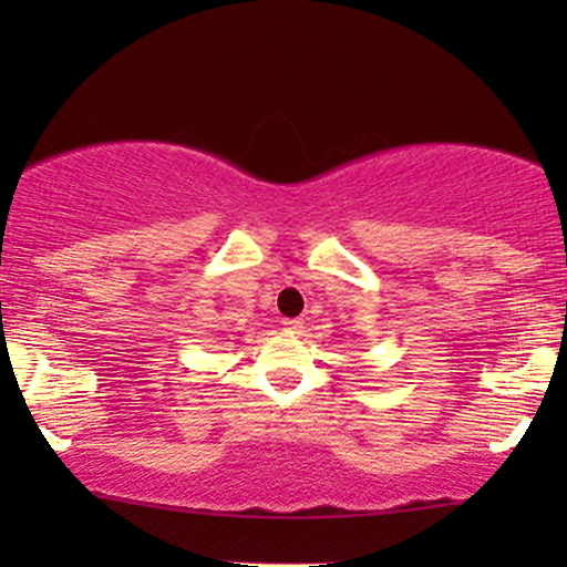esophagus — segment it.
<instances>
[{
	"mask_svg": "<svg viewBox=\"0 0 567 567\" xmlns=\"http://www.w3.org/2000/svg\"><path fill=\"white\" fill-rule=\"evenodd\" d=\"M301 328H305V320H301V317H293V320L284 322L286 332H301Z\"/></svg>",
	"mask_w": 567,
	"mask_h": 567,
	"instance_id": "esophagus-1",
	"label": "esophagus"
}]
</instances>
